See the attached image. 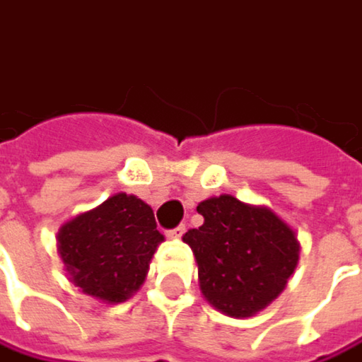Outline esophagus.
Segmentation results:
<instances>
[{"label":"esophagus","mask_w":362,"mask_h":362,"mask_svg":"<svg viewBox=\"0 0 362 362\" xmlns=\"http://www.w3.org/2000/svg\"><path fill=\"white\" fill-rule=\"evenodd\" d=\"M184 231H186V227H184V225H178V227H174V229H168L165 235H168L170 240H178V238H182Z\"/></svg>","instance_id":"1"}]
</instances>
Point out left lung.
<instances>
[{"label": "left lung", "mask_w": 362, "mask_h": 362, "mask_svg": "<svg viewBox=\"0 0 362 362\" xmlns=\"http://www.w3.org/2000/svg\"><path fill=\"white\" fill-rule=\"evenodd\" d=\"M199 229L184 242L199 264L204 299L231 317H250L281 295L299 260L295 231L270 209L231 194L202 201Z\"/></svg>", "instance_id": "1"}]
</instances>
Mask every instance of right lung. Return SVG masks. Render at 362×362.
Instances as JSON below:
<instances>
[{
	"instance_id": "add662e5",
	"label": "right lung",
	"mask_w": 362,
	"mask_h": 362,
	"mask_svg": "<svg viewBox=\"0 0 362 362\" xmlns=\"http://www.w3.org/2000/svg\"><path fill=\"white\" fill-rule=\"evenodd\" d=\"M163 235L149 204L133 194H115L77 215L59 231V254L75 287L108 303L135 293Z\"/></svg>"
}]
</instances>
